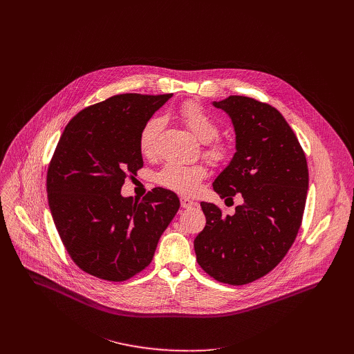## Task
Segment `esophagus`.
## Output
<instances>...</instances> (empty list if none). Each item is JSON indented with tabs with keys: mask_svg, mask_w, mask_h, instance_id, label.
<instances>
[{
	"mask_svg": "<svg viewBox=\"0 0 354 354\" xmlns=\"http://www.w3.org/2000/svg\"><path fill=\"white\" fill-rule=\"evenodd\" d=\"M180 202H181V207H183V208H191V207L195 205V202L191 201V199L187 198V196H181V198H180Z\"/></svg>",
	"mask_w": 354,
	"mask_h": 354,
	"instance_id": "34e87169",
	"label": "esophagus"
}]
</instances>
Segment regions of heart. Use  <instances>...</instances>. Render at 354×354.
Listing matches in <instances>:
<instances>
[{
  "instance_id": "heart-1",
  "label": "heart",
  "mask_w": 354,
  "mask_h": 354,
  "mask_svg": "<svg viewBox=\"0 0 354 354\" xmlns=\"http://www.w3.org/2000/svg\"><path fill=\"white\" fill-rule=\"evenodd\" d=\"M178 117L181 122L189 129V132L202 143H207L204 153L212 162H221L229 158L232 147L226 142H211L214 138L218 136L219 127L216 121L203 109L201 104L189 102L180 107ZM163 129V118L162 117H152L150 118L139 138L140 150L146 156H152L156 151V145L159 135ZM205 177V169L201 165L195 166H185L181 163H167L158 174L156 181L162 187L171 189L174 192L183 195H192L199 191L201 183Z\"/></svg>"
}]
</instances>
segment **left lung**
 I'll list each match as a JSON object with an SVG mask.
<instances>
[{"label":"left lung","mask_w":354,"mask_h":354,"mask_svg":"<svg viewBox=\"0 0 354 354\" xmlns=\"http://www.w3.org/2000/svg\"><path fill=\"white\" fill-rule=\"evenodd\" d=\"M236 135V152L212 183L219 198L241 195L233 215L201 203L205 226L194 247L203 270L219 282L245 285L270 272L299 233L308 192L303 149L283 118L267 103L230 95L212 102Z\"/></svg>","instance_id":"1"}]
</instances>
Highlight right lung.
Wrapping results in <instances>:
<instances>
[{
	"label": "right lung",
	"instance_id": "add662e5",
	"mask_svg": "<svg viewBox=\"0 0 354 354\" xmlns=\"http://www.w3.org/2000/svg\"><path fill=\"white\" fill-rule=\"evenodd\" d=\"M173 94H122L90 106L65 127L48 170L57 232L86 272L120 282L151 263L158 241L180 208L178 196L153 188L124 198L128 174L143 167L140 132Z\"/></svg>",
	"mask_w": 354,
	"mask_h": 354
}]
</instances>
